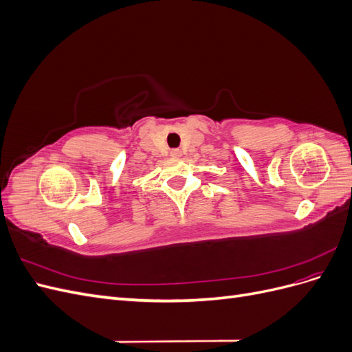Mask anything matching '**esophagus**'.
Returning <instances> with one entry per match:
<instances>
[{
  "mask_svg": "<svg viewBox=\"0 0 352 352\" xmlns=\"http://www.w3.org/2000/svg\"><path fill=\"white\" fill-rule=\"evenodd\" d=\"M170 155L175 157V158H179L180 155H182V151H180V150H172V151H170Z\"/></svg>",
  "mask_w": 352,
  "mask_h": 352,
  "instance_id": "obj_1",
  "label": "esophagus"
}]
</instances>
